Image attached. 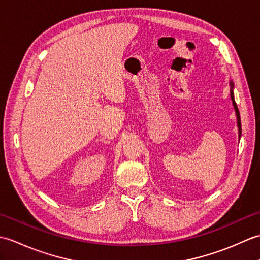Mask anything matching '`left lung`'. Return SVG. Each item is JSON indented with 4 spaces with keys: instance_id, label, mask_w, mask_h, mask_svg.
<instances>
[{
    "instance_id": "1",
    "label": "left lung",
    "mask_w": 260,
    "mask_h": 260,
    "mask_svg": "<svg viewBox=\"0 0 260 260\" xmlns=\"http://www.w3.org/2000/svg\"><path fill=\"white\" fill-rule=\"evenodd\" d=\"M230 85H231V101H233L234 107H235L236 114H237V120H238V128H239V137H240V135H241V120H240V114H239L238 107H237V104H236V102H235V98H234V91H233L234 84H233V82H230Z\"/></svg>"
}]
</instances>
